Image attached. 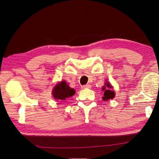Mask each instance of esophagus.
I'll list each match as a JSON object with an SVG mask.
<instances>
[{"instance_id": "esophagus-1", "label": "esophagus", "mask_w": 159, "mask_h": 159, "mask_svg": "<svg viewBox=\"0 0 159 159\" xmlns=\"http://www.w3.org/2000/svg\"><path fill=\"white\" fill-rule=\"evenodd\" d=\"M91 88V85L89 84H86V85H84L82 86V88L83 89H85V88Z\"/></svg>"}]
</instances>
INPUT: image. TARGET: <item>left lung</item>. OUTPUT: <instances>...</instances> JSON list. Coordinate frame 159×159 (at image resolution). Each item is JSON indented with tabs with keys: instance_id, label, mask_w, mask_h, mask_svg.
<instances>
[{
	"instance_id": "obj_1",
	"label": "left lung",
	"mask_w": 159,
	"mask_h": 159,
	"mask_svg": "<svg viewBox=\"0 0 159 159\" xmlns=\"http://www.w3.org/2000/svg\"><path fill=\"white\" fill-rule=\"evenodd\" d=\"M107 88L106 89H105V87ZM110 88H112V86L109 83H106V86H103L102 88V90H104V94H103V99L104 101H107L110 99H113L115 97V92L114 91H112L111 89H109Z\"/></svg>"
}]
</instances>
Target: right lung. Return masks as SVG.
Instances as JSON below:
<instances>
[{
  "label": "right lung",
  "mask_w": 159,
  "mask_h": 159,
  "mask_svg": "<svg viewBox=\"0 0 159 159\" xmlns=\"http://www.w3.org/2000/svg\"><path fill=\"white\" fill-rule=\"evenodd\" d=\"M75 94L74 89L69 87L65 81L60 82L55 86L53 90V96L56 99L64 101Z\"/></svg>",
  "instance_id": "obj_1"
}]
</instances>
